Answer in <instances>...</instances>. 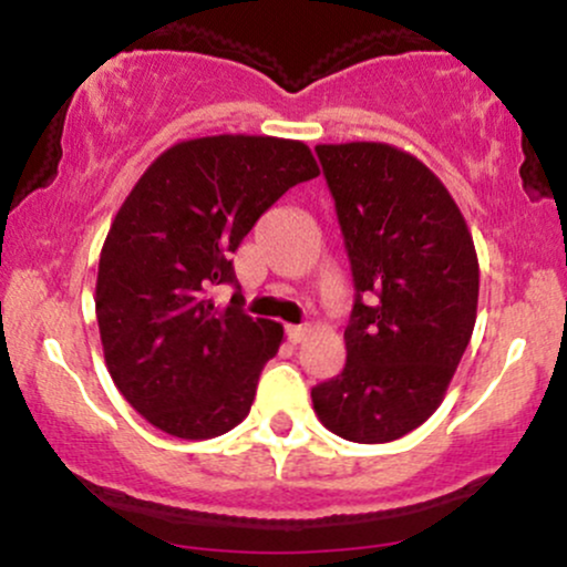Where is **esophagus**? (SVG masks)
I'll use <instances>...</instances> for the list:
<instances>
[{
	"mask_svg": "<svg viewBox=\"0 0 567 567\" xmlns=\"http://www.w3.org/2000/svg\"><path fill=\"white\" fill-rule=\"evenodd\" d=\"M285 336H288L292 347H298V343H303L306 336H309V324H288V328H285Z\"/></svg>",
	"mask_w": 567,
	"mask_h": 567,
	"instance_id": "esophagus-1",
	"label": "esophagus"
}]
</instances>
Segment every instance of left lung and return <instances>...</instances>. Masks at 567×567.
<instances>
[{
  "label": "left lung",
  "mask_w": 567,
  "mask_h": 567,
  "mask_svg": "<svg viewBox=\"0 0 567 567\" xmlns=\"http://www.w3.org/2000/svg\"><path fill=\"white\" fill-rule=\"evenodd\" d=\"M354 279L347 365L311 389L317 415L351 442H392L440 408L477 320L472 234L424 162L389 143L315 148Z\"/></svg>",
  "instance_id": "obj_1"
}]
</instances>
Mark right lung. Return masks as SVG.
<instances>
[{
    "label": "right lung",
    "mask_w": 567,
    "mask_h": 567,
    "mask_svg": "<svg viewBox=\"0 0 567 567\" xmlns=\"http://www.w3.org/2000/svg\"><path fill=\"white\" fill-rule=\"evenodd\" d=\"M320 175L309 146L210 135L159 154L122 202L101 250L95 315L106 368L148 424L181 440L226 434L250 413L282 324L218 309L231 252L288 188Z\"/></svg>",
    "instance_id": "add662e5"
}]
</instances>
